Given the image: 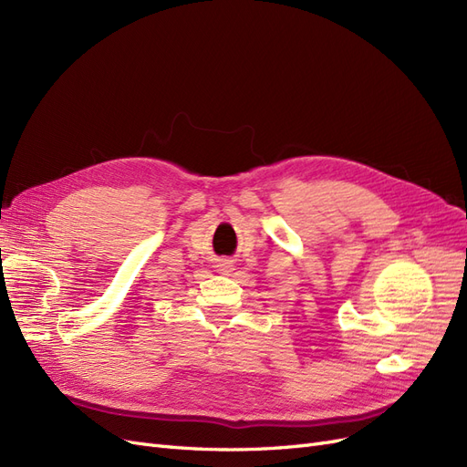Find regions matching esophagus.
<instances>
[{"instance_id": "esophagus-1", "label": "esophagus", "mask_w": 467, "mask_h": 467, "mask_svg": "<svg viewBox=\"0 0 467 467\" xmlns=\"http://www.w3.org/2000/svg\"><path fill=\"white\" fill-rule=\"evenodd\" d=\"M220 273H223V275H228V273H232V268H234V263L232 261H222L220 265Z\"/></svg>"}]
</instances>
